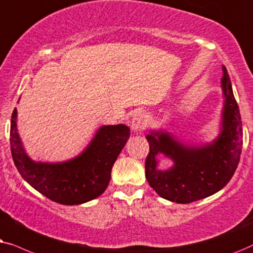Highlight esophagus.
<instances>
[{
  "mask_svg": "<svg viewBox=\"0 0 253 253\" xmlns=\"http://www.w3.org/2000/svg\"><path fill=\"white\" fill-rule=\"evenodd\" d=\"M130 128L133 132H141L147 126V116L141 110H136L129 119Z\"/></svg>",
  "mask_w": 253,
  "mask_h": 253,
  "instance_id": "34e87169",
  "label": "esophagus"
}]
</instances>
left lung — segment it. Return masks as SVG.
<instances>
[{
    "instance_id": "left-lung-1",
    "label": "left lung",
    "mask_w": 253,
    "mask_h": 253,
    "mask_svg": "<svg viewBox=\"0 0 253 253\" xmlns=\"http://www.w3.org/2000/svg\"><path fill=\"white\" fill-rule=\"evenodd\" d=\"M222 72L224 100L216 139L210 143H187L163 128L150 130L146 136L149 142L146 178L164 199L177 204L205 199L223 188L236 171L243 146V128L230 77L224 66ZM160 153L173 161L169 169H158L157 156Z\"/></svg>"
}]
</instances>
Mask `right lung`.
I'll list each match as a JSON object with an SVG mask.
<instances>
[{"instance_id": "1", "label": "right lung", "mask_w": 253, "mask_h": 253, "mask_svg": "<svg viewBox=\"0 0 253 253\" xmlns=\"http://www.w3.org/2000/svg\"><path fill=\"white\" fill-rule=\"evenodd\" d=\"M130 130L126 125H103L85 149L68 161L37 162L26 154L17 129V109L10 125V147L13 163L31 186L52 201L81 205L104 193L111 170L126 144Z\"/></svg>"}]
</instances>
